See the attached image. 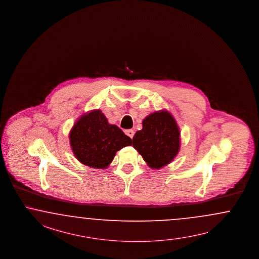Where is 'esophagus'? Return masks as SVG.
<instances>
[{
  "mask_svg": "<svg viewBox=\"0 0 259 259\" xmlns=\"http://www.w3.org/2000/svg\"><path fill=\"white\" fill-rule=\"evenodd\" d=\"M125 134L128 136V137H131L132 139L134 138V130H127V131H125Z\"/></svg>",
  "mask_w": 259,
  "mask_h": 259,
  "instance_id": "1",
  "label": "esophagus"
}]
</instances>
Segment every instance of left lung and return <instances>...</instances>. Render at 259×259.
<instances>
[{"instance_id":"1","label":"left lung","mask_w":259,"mask_h":259,"mask_svg":"<svg viewBox=\"0 0 259 259\" xmlns=\"http://www.w3.org/2000/svg\"><path fill=\"white\" fill-rule=\"evenodd\" d=\"M136 132L133 146L151 168L169 164L180 149V131L176 119L167 110L150 113Z\"/></svg>"}]
</instances>
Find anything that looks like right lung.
<instances>
[{
	"mask_svg": "<svg viewBox=\"0 0 259 259\" xmlns=\"http://www.w3.org/2000/svg\"><path fill=\"white\" fill-rule=\"evenodd\" d=\"M69 143L82 164L103 169L109 167L118 150L132 145V139L96 109L77 120L69 133Z\"/></svg>",
	"mask_w": 259,
	"mask_h": 259,
	"instance_id": "add662e5",
	"label": "right lung"
}]
</instances>
